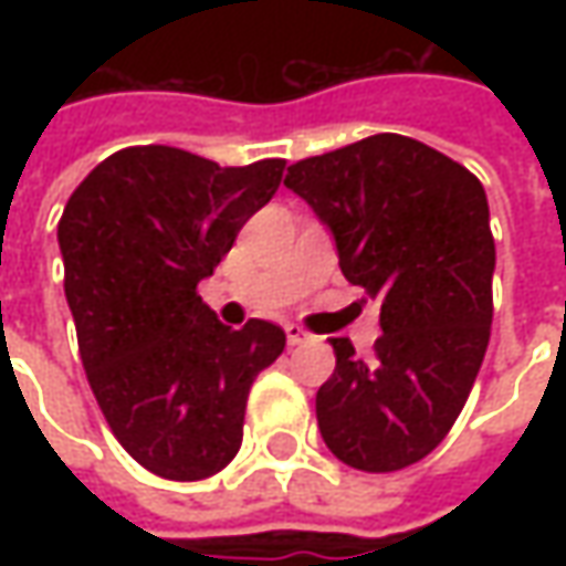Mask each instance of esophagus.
<instances>
[{
	"instance_id": "obj_1",
	"label": "esophagus",
	"mask_w": 566,
	"mask_h": 566,
	"mask_svg": "<svg viewBox=\"0 0 566 566\" xmlns=\"http://www.w3.org/2000/svg\"><path fill=\"white\" fill-rule=\"evenodd\" d=\"M286 339H290V346H302V343H312L315 337L298 324H286Z\"/></svg>"
}]
</instances>
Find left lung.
Returning a JSON list of instances; mask_svg holds the SVG:
<instances>
[{"instance_id": "1", "label": "left lung", "mask_w": 566, "mask_h": 566, "mask_svg": "<svg viewBox=\"0 0 566 566\" xmlns=\"http://www.w3.org/2000/svg\"><path fill=\"white\" fill-rule=\"evenodd\" d=\"M283 186L331 229L339 271L380 305L375 359L331 339L315 397L331 453L361 472L428 457L457 422L491 337L489 198L467 166L406 135H371L290 166Z\"/></svg>"}]
</instances>
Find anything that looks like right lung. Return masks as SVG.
I'll return each mask as SVG.
<instances>
[{"label":"right lung","mask_w":566,"mask_h":566,"mask_svg":"<svg viewBox=\"0 0 566 566\" xmlns=\"http://www.w3.org/2000/svg\"><path fill=\"white\" fill-rule=\"evenodd\" d=\"M286 160L220 166L166 144L91 169L59 220L65 298L99 409L154 475L198 482L242 444L251 380L286 346L261 317L220 324L198 295Z\"/></svg>","instance_id":"1"}]
</instances>
